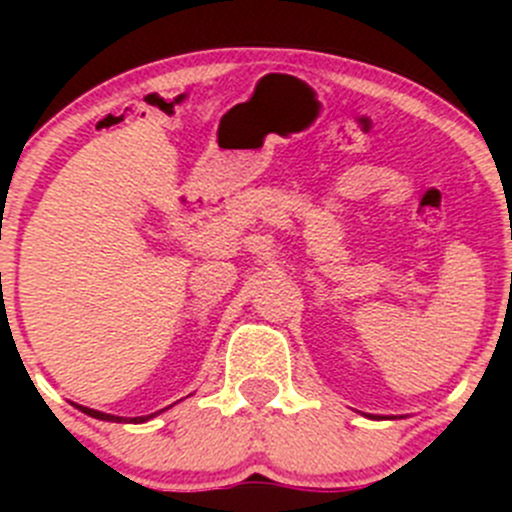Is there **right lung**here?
Returning a JSON list of instances; mask_svg holds the SVG:
<instances>
[{"label":"right lung","instance_id":"right-lung-1","mask_svg":"<svg viewBox=\"0 0 512 512\" xmlns=\"http://www.w3.org/2000/svg\"><path fill=\"white\" fill-rule=\"evenodd\" d=\"M81 411H84V414H89V416H94V418H101V421H121V416H111V414H101V411H94V409H86V406H79ZM153 416V414H151ZM151 416H138V418H131L133 423H143V421H148V418Z\"/></svg>","mask_w":512,"mask_h":512}]
</instances>
